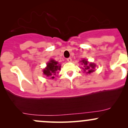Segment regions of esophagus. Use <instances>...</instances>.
Returning <instances> with one entry per match:
<instances>
[{"mask_svg":"<svg viewBox=\"0 0 128 128\" xmlns=\"http://www.w3.org/2000/svg\"><path fill=\"white\" fill-rule=\"evenodd\" d=\"M67 61H68V62H72V60L71 58H68L67 59Z\"/></svg>","mask_w":128,"mask_h":128,"instance_id":"obj_1","label":"esophagus"}]
</instances>
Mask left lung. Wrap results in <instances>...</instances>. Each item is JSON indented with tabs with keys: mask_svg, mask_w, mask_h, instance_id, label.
Segmentation results:
<instances>
[{
	"mask_svg": "<svg viewBox=\"0 0 128 128\" xmlns=\"http://www.w3.org/2000/svg\"><path fill=\"white\" fill-rule=\"evenodd\" d=\"M80 62H82V64L84 65L83 70L84 72H86V74H90L91 73L93 72L94 71V69L96 67V64H94V63H89L87 61V60L86 59H84L80 61Z\"/></svg>",
	"mask_w": 128,
	"mask_h": 128,
	"instance_id": "8db88e82",
	"label": "left lung"
}]
</instances>
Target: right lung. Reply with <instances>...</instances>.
Returning a JSON list of instances; mask_svg holds the SVG:
<instances>
[{"label": "right lung", "instance_id": "1", "mask_svg": "<svg viewBox=\"0 0 128 128\" xmlns=\"http://www.w3.org/2000/svg\"><path fill=\"white\" fill-rule=\"evenodd\" d=\"M61 65L58 64L57 61L54 60H50L47 64V67L43 70V74L49 79H54L56 76V73H58L59 70H61Z\"/></svg>", "mask_w": 128, "mask_h": 128}]
</instances>
